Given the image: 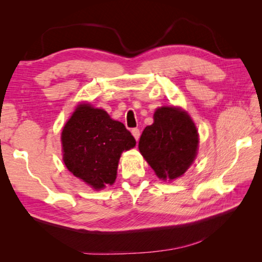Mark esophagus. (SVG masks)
<instances>
[{
  "mask_svg": "<svg viewBox=\"0 0 262 262\" xmlns=\"http://www.w3.org/2000/svg\"><path fill=\"white\" fill-rule=\"evenodd\" d=\"M132 134H133V136L135 137V140H136V141H139V139H140V135H141V133H140V129H139V128H133V129H132Z\"/></svg>",
  "mask_w": 262,
  "mask_h": 262,
  "instance_id": "1",
  "label": "esophagus"
}]
</instances>
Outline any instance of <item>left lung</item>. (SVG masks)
Segmentation results:
<instances>
[{"label": "left lung", "mask_w": 262, "mask_h": 262, "mask_svg": "<svg viewBox=\"0 0 262 262\" xmlns=\"http://www.w3.org/2000/svg\"><path fill=\"white\" fill-rule=\"evenodd\" d=\"M199 134L186 111L163 106L154 114V123L144 128L139 149L159 179L174 180L192 165L198 154Z\"/></svg>", "instance_id": "8db88e82"}]
</instances>
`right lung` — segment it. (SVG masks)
Instances as JSON below:
<instances>
[{
	"label": "right lung",
	"mask_w": 262,
	"mask_h": 262,
	"mask_svg": "<svg viewBox=\"0 0 262 262\" xmlns=\"http://www.w3.org/2000/svg\"><path fill=\"white\" fill-rule=\"evenodd\" d=\"M61 142L68 170L96 190L114 183L122 151L136 144L123 123L88 103L75 108L62 129Z\"/></svg>",
	"instance_id": "1"
}]
</instances>
